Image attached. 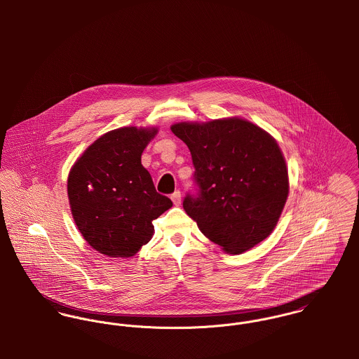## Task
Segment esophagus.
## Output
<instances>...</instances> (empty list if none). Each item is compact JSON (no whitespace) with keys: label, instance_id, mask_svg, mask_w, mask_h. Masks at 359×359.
Returning a JSON list of instances; mask_svg holds the SVG:
<instances>
[{"label":"esophagus","instance_id":"1","mask_svg":"<svg viewBox=\"0 0 359 359\" xmlns=\"http://www.w3.org/2000/svg\"><path fill=\"white\" fill-rule=\"evenodd\" d=\"M171 201L175 205H181V192L180 191H175L172 195H171Z\"/></svg>","mask_w":359,"mask_h":359}]
</instances>
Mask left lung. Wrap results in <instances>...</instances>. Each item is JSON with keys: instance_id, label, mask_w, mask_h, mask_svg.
I'll use <instances>...</instances> for the list:
<instances>
[{"instance_id": "8db88e82", "label": "left lung", "mask_w": 359, "mask_h": 359, "mask_svg": "<svg viewBox=\"0 0 359 359\" xmlns=\"http://www.w3.org/2000/svg\"><path fill=\"white\" fill-rule=\"evenodd\" d=\"M171 131L192 154L198 194H188L182 205L202 233L231 255L268 238L289 195L276 141L239 117L177 123Z\"/></svg>"}]
</instances>
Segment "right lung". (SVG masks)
<instances>
[{"label":"right lung","instance_id":"1","mask_svg":"<svg viewBox=\"0 0 359 359\" xmlns=\"http://www.w3.org/2000/svg\"><path fill=\"white\" fill-rule=\"evenodd\" d=\"M157 128L123 127L103 134L72 167L67 196L73 219L97 252L135 256L154 235L152 221L172 202L154 189L141 156Z\"/></svg>","mask_w":359,"mask_h":359}]
</instances>
